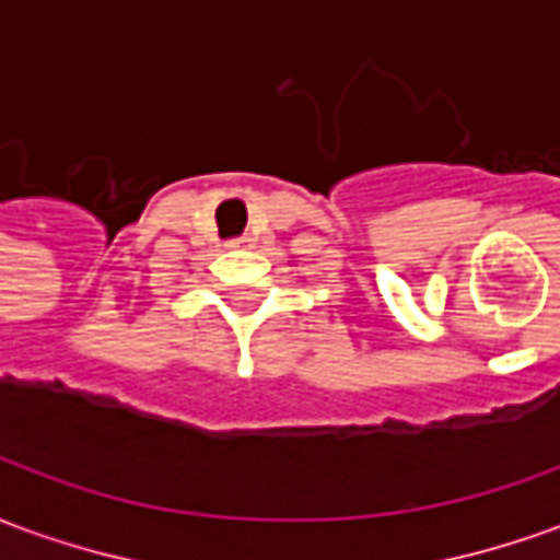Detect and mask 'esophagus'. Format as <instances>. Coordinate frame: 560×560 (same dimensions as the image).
Segmentation results:
<instances>
[{
  "instance_id": "1",
  "label": "esophagus",
  "mask_w": 560,
  "mask_h": 560,
  "mask_svg": "<svg viewBox=\"0 0 560 560\" xmlns=\"http://www.w3.org/2000/svg\"><path fill=\"white\" fill-rule=\"evenodd\" d=\"M248 243H252V240H248V236H236V240H231V248H248Z\"/></svg>"
}]
</instances>
